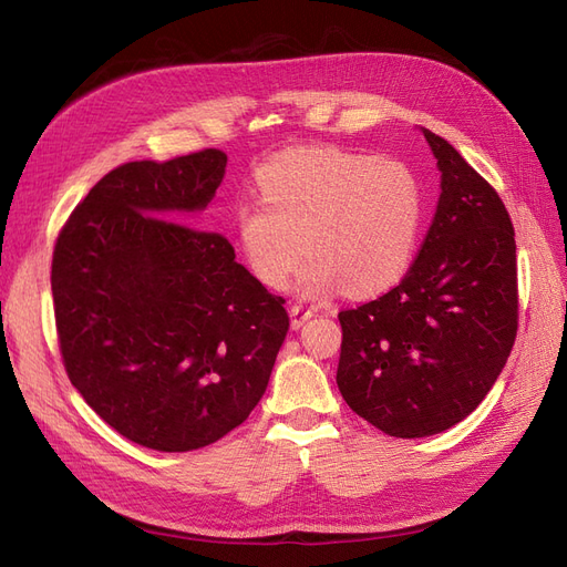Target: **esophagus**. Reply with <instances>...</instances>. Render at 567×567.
Returning a JSON list of instances; mask_svg holds the SVG:
<instances>
[{
	"mask_svg": "<svg viewBox=\"0 0 567 567\" xmlns=\"http://www.w3.org/2000/svg\"><path fill=\"white\" fill-rule=\"evenodd\" d=\"M290 326H293V329H300V326H305V321H310L312 317H315V312L310 310V307H305V305H290Z\"/></svg>",
	"mask_w": 567,
	"mask_h": 567,
	"instance_id": "obj_1",
	"label": "esophagus"
}]
</instances>
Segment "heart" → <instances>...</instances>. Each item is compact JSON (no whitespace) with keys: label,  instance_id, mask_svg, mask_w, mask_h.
I'll return each instance as SVG.
<instances>
[{"label":"heart","instance_id":"b5f03b06","mask_svg":"<svg viewBox=\"0 0 567 567\" xmlns=\"http://www.w3.org/2000/svg\"><path fill=\"white\" fill-rule=\"evenodd\" d=\"M257 198L234 213V244L252 279L281 288L298 274L307 298L342 286L352 298L400 284L419 248L421 182L398 158L340 146H298L257 173Z\"/></svg>","mask_w":567,"mask_h":567}]
</instances>
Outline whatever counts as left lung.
I'll use <instances>...</instances> for the list:
<instances>
[{
    "instance_id": "1",
    "label": "left lung",
    "mask_w": 567,
    "mask_h": 567,
    "mask_svg": "<svg viewBox=\"0 0 567 567\" xmlns=\"http://www.w3.org/2000/svg\"><path fill=\"white\" fill-rule=\"evenodd\" d=\"M421 132L442 192L419 257L400 286L338 315V390L392 437H427L466 419L518 331L516 234L504 203L450 142Z\"/></svg>"
}]
</instances>
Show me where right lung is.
I'll return each instance as SVG.
<instances>
[{"instance_id":"1","label":"right lung","mask_w":567,"mask_h":567,"mask_svg":"<svg viewBox=\"0 0 567 567\" xmlns=\"http://www.w3.org/2000/svg\"><path fill=\"white\" fill-rule=\"evenodd\" d=\"M225 167L217 148L120 165L68 217L54 248L68 379L148 450H200L241 425L288 333L286 300L236 262L225 236L200 229Z\"/></svg>"}]
</instances>
